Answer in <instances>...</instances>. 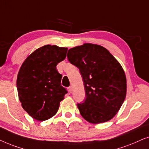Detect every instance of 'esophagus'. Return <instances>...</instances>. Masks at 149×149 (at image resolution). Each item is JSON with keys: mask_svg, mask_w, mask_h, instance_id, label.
<instances>
[{"mask_svg": "<svg viewBox=\"0 0 149 149\" xmlns=\"http://www.w3.org/2000/svg\"><path fill=\"white\" fill-rule=\"evenodd\" d=\"M68 91H69V93H72V87L71 86L68 87Z\"/></svg>", "mask_w": 149, "mask_h": 149, "instance_id": "1", "label": "esophagus"}]
</instances>
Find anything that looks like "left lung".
I'll list each match as a JSON object with an SVG mask.
<instances>
[{
    "label": "left lung",
    "mask_w": 149,
    "mask_h": 149,
    "mask_svg": "<svg viewBox=\"0 0 149 149\" xmlns=\"http://www.w3.org/2000/svg\"><path fill=\"white\" fill-rule=\"evenodd\" d=\"M67 58L84 82L86 99L77 104L82 117L93 124L112 119L126 97V76L120 63L108 49L92 43L69 49Z\"/></svg>",
    "instance_id": "1"
}]
</instances>
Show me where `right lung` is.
I'll return each instance as SVG.
<instances>
[{"instance_id":"obj_1","label":"right lung","mask_w":149,"mask_h":149,"mask_svg":"<svg viewBox=\"0 0 149 149\" xmlns=\"http://www.w3.org/2000/svg\"><path fill=\"white\" fill-rule=\"evenodd\" d=\"M67 47L45 45L26 58L17 74V89L24 110L39 121L54 116L67 93L61 86L56 65L66 57Z\"/></svg>"}]
</instances>
